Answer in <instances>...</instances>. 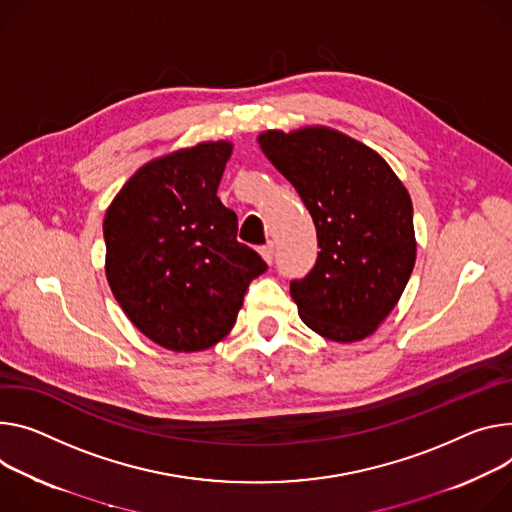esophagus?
Listing matches in <instances>:
<instances>
[{
    "mask_svg": "<svg viewBox=\"0 0 512 512\" xmlns=\"http://www.w3.org/2000/svg\"><path fill=\"white\" fill-rule=\"evenodd\" d=\"M273 243H267V245H263V247H259V253H261V257L267 261V263H271L273 261Z\"/></svg>",
    "mask_w": 512,
    "mask_h": 512,
    "instance_id": "esophagus-1",
    "label": "esophagus"
}]
</instances>
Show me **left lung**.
I'll return each instance as SVG.
<instances>
[{"label":"left lung","mask_w":512,"mask_h":512,"mask_svg":"<svg viewBox=\"0 0 512 512\" xmlns=\"http://www.w3.org/2000/svg\"><path fill=\"white\" fill-rule=\"evenodd\" d=\"M259 145L316 226V263L290 282L300 318L331 341L369 337L400 300L416 259L402 181L376 151L331 128L269 130Z\"/></svg>","instance_id":"obj_1"}]
</instances>
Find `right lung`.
<instances>
[{
	"instance_id": "right-lung-1",
	"label": "right lung",
	"mask_w": 512,
	"mask_h": 512,
	"mask_svg": "<svg viewBox=\"0 0 512 512\" xmlns=\"http://www.w3.org/2000/svg\"><path fill=\"white\" fill-rule=\"evenodd\" d=\"M232 147L202 143L138 169L104 218L106 275L134 327L171 351H202L235 327L265 273L216 196Z\"/></svg>"
}]
</instances>
